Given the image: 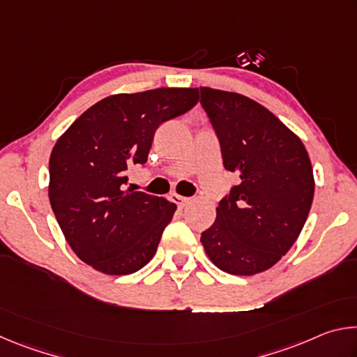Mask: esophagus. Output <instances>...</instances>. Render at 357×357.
Masks as SVG:
<instances>
[{
    "instance_id": "esophagus-1",
    "label": "esophagus",
    "mask_w": 357,
    "mask_h": 357,
    "mask_svg": "<svg viewBox=\"0 0 357 357\" xmlns=\"http://www.w3.org/2000/svg\"><path fill=\"white\" fill-rule=\"evenodd\" d=\"M172 198H173V202H174V203H176V204H178V206H181V208H183V206H185V204L190 202V198H187V197H183V195H178V193H173V195H172Z\"/></svg>"
}]
</instances>
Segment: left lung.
Here are the masks:
<instances>
[{"label":"left lung","instance_id":"obj_1","mask_svg":"<svg viewBox=\"0 0 357 357\" xmlns=\"http://www.w3.org/2000/svg\"><path fill=\"white\" fill-rule=\"evenodd\" d=\"M200 94L219 137L223 167L241 179L215 208L202 244L223 273H263L291 249L309 215L315 192L309 153L258 102L206 86Z\"/></svg>","mask_w":357,"mask_h":357}]
</instances>
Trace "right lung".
<instances>
[{
    "mask_svg": "<svg viewBox=\"0 0 357 357\" xmlns=\"http://www.w3.org/2000/svg\"><path fill=\"white\" fill-rule=\"evenodd\" d=\"M198 88L113 94L80 114L50 154L48 198L75 255L99 273L128 275L153 259L176 204L124 190L144 164L157 128L189 112Z\"/></svg>",
    "mask_w": 357,
    "mask_h": 357,
    "instance_id": "1",
    "label": "right lung"
}]
</instances>
